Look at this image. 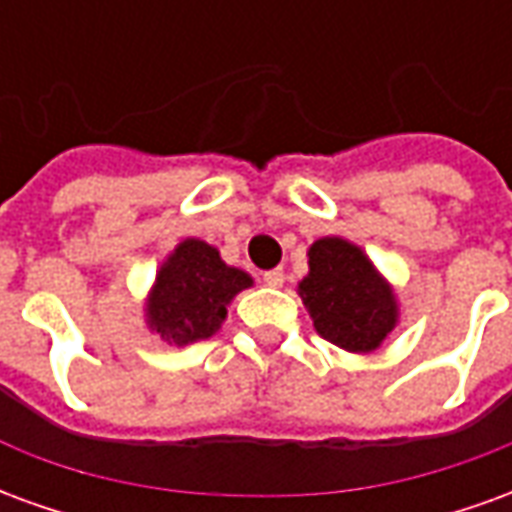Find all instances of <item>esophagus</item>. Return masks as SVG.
I'll use <instances>...</instances> for the list:
<instances>
[{
	"instance_id": "obj_1",
	"label": "esophagus",
	"mask_w": 512,
	"mask_h": 512,
	"mask_svg": "<svg viewBox=\"0 0 512 512\" xmlns=\"http://www.w3.org/2000/svg\"><path fill=\"white\" fill-rule=\"evenodd\" d=\"M263 282H266L268 288H282V282H285V271L282 268H271L263 274Z\"/></svg>"
}]
</instances>
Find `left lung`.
<instances>
[{"instance_id": "obj_1", "label": "left lung", "mask_w": 512, "mask_h": 512, "mask_svg": "<svg viewBox=\"0 0 512 512\" xmlns=\"http://www.w3.org/2000/svg\"><path fill=\"white\" fill-rule=\"evenodd\" d=\"M304 307L323 340L370 354L397 323L392 288L359 246L321 238L310 246V274L299 282Z\"/></svg>"}]
</instances>
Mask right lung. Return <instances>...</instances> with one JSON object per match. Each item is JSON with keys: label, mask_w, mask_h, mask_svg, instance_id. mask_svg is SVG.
I'll use <instances>...</instances> for the list:
<instances>
[{"label": "right lung", "mask_w": 512, "mask_h": 512, "mask_svg": "<svg viewBox=\"0 0 512 512\" xmlns=\"http://www.w3.org/2000/svg\"><path fill=\"white\" fill-rule=\"evenodd\" d=\"M249 285L252 277L227 266L213 246L186 238L158 271L147 299V326L175 345L205 340L222 326L235 293Z\"/></svg>", "instance_id": "1"}]
</instances>
